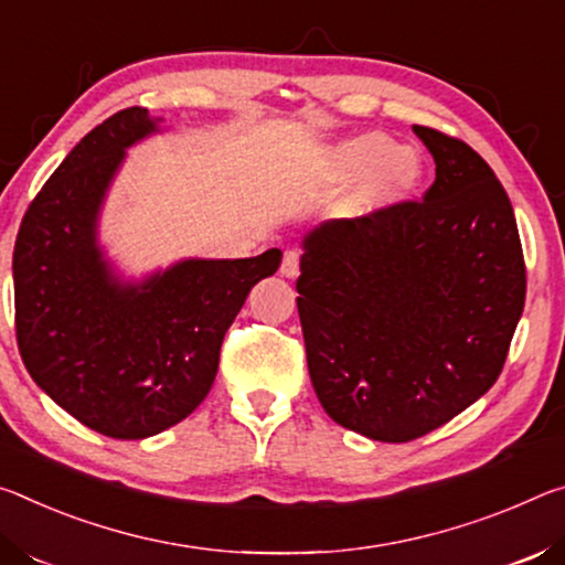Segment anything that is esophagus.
<instances>
[{
  "instance_id": "34e87169",
  "label": "esophagus",
  "mask_w": 565,
  "mask_h": 565,
  "mask_svg": "<svg viewBox=\"0 0 565 565\" xmlns=\"http://www.w3.org/2000/svg\"><path fill=\"white\" fill-rule=\"evenodd\" d=\"M298 270H300V253H298V249H285L280 273L285 277H295V275H298Z\"/></svg>"
}]
</instances>
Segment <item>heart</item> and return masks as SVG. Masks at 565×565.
<instances>
[{
  "mask_svg": "<svg viewBox=\"0 0 565 565\" xmlns=\"http://www.w3.org/2000/svg\"><path fill=\"white\" fill-rule=\"evenodd\" d=\"M338 170L348 180H367V198L373 205L403 200L423 178L418 152L401 150L385 135H360L340 145Z\"/></svg>",
  "mask_w": 565,
  "mask_h": 565,
  "instance_id": "obj_1",
  "label": "heart"
}]
</instances>
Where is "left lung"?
<instances>
[{
	"label": "left lung",
	"instance_id": "left-lung-1",
	"mask_svg": "<svg viewBox=\"0 0 565 565\" xmlns=\"http://www.w3.org/2000/svg\"><path fill=\"white\" fill-rule=\"evenodd\" d=\"M423 200L305 237L295 282L310 381L338 425L383 443L440 428L491 391L525 302L503 184L473 147L433 127Z\"/></svg>",
	"mask_w": 565,
	"mask_h": 565
}]
</instances>
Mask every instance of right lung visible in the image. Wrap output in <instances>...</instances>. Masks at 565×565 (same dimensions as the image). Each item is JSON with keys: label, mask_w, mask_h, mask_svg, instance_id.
Wrapping results in <instances>:
<instances>
[{"label": "right lung", "mask_w": 565, "mask_h": 565, "mask_svg": "<svg viewBox=\"0 0 565 565\" xmlns=\"http://www.w3.org/2000/svg\"><path fill=\"white\" fill-rule=\"evenodd\" d=\"M157 122L127 107L82 137L26 207L12 257L17 345L32 381L72 418L119 440L168 430L205 401L222 338L282 260L273 247L117 280L97 245V215L125 150Z\"/></svg>", "instance_id": "add662e5"}]
</instances>
